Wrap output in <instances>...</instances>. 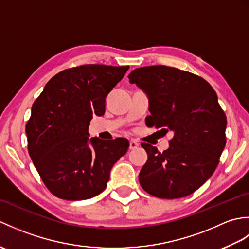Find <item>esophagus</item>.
<instances>
[{"mask_svg":"<svg viewBox=\"0 0 249 249\" xmlns=\"http://www.w3.org/2000/svg\"><path fill=\"white\" fill-rule=\"evenodd\" d=\"M139 146V143L135 140H130L129 141V150H135Z\"/></svg>","mask_w":249,"mask_h":249,"instance_id":"esophagus-1","label":"esophagus"}]
</instances>
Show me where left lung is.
Wrapping results in <instances>:
<instances>
[{
	"label": "left lung",
	"mask_w": 249,
	"mask_h": 249,
	"mask_svg": "<svg viewBox=\"0 0 249 249\" xmlns=\"http://www.w3.org/2000/svg\"><path fill=\"white\" fill-rule=\"evenodd\" d=\"M128 78L149 96L150 127L173 133L162 153L141 143L147 153L141 187L161 199L195 193L214 173L226 145L227 118L214 89L203 78L165 65L136 68Z\"/></svg>",
	"instance_id": "obj_1"
}]
</instances>
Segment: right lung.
<instances>
[{"label":"right lung","mask_w":249,"mask_h":249,"mask_svg":"<svg viewBox=\"0 0 249 249\" xmlns=\"http://www.w3.org/2000/svg\"><path fill=\"white\" fill-rule=\"evenodd\" d=\"M129 66L81 65L56 73L32 106L25 125L28 150L46 187L64 200H86L107 187L110 170L129 142L89 139L93 115Z\"/></svg>","instance_id":"1"}]
</instances>
